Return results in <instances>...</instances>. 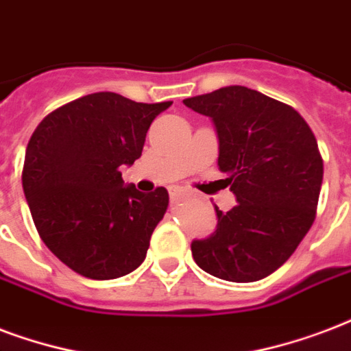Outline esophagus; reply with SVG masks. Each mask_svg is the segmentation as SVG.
<instances>
[{"mask_svg":"<svg viewBox=\"0 0 351 351\" xmlns=\"http://www.w3.org/2000/svg\"><path fill=\"white\" fill-rule=\"evenodd\" d=\"M184 193H186V189L180 186H171L169 187V195H171V199L173 200H180L182 197H184Z\"/></svg>","mask_w":351,"mask_h":351,"instance_id":"34e87169","label":"esophagus"}]
</instances>
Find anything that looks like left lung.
<instances>
[{"instance_id": "obj_1", "label": "left lung", "mask_w": 351, "mask_h": 351, "mask_svg": "<svg viewBox=\"0 0 351 351\" xmlns=\"http://www.w3.org/2000/svg\"><path fill=\"white\" fill-rule=\"evenodd\" d=\"M213 121L219 169L237 206L217 228L191 243L195 263L226 282L263 280L287 261L311 228L324 164L311 128L298 112L245 86L184 99Z\"/></svg>"}]
</instances>
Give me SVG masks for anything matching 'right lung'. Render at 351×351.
<instances>
[{"label": "right lung", "instance_id": "obj_1", "mask_svg": "<svg viewBox=\"0 0 351 351\" xmlns=\"http://www.w3.org/2000/svg\"><path fill=\"white\" fill-rule=\"evenodd\" d=\"M171 104L90 93L51 112L31 136L21 184L34 226L80 276L114 280L143 263L169 195L125 186L119 167L141 156L151 123Z\"/></svg>", "mask_w": 351, "mask_h": 351}]
</instances>
